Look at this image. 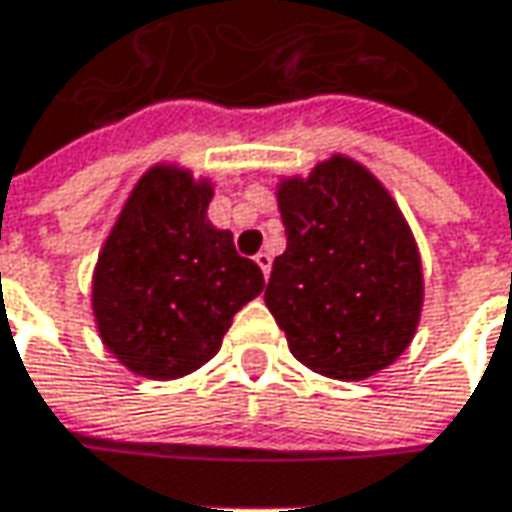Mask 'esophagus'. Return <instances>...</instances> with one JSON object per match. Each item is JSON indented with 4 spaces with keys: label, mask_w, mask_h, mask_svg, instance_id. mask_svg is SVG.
<instances>
[{
    "label": "esophagus",
    "mask_w": 512,
    "mask_h": 512,
    "mask_svg": "<svg viewBox=\"0 0 512 512\" xmlns=\"http://www.w3.org/2000/svg\"><path fill=\"white\" fill-rule=\"evenodd\" d=\"M256 265L262 267V273H265V276H270V265H273V256H270L267 250L256 253Z\"/></svg>",
    "instance_id": "obj_1"
}]
</instances>
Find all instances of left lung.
I'll use <instances>...</instances> for the list:
<instances>
[{
    "instance_id": "1",
    "label": "left lung",
    "mask_w": 512,
    "mask_h": 512,
    "mask_svg": "<svg viewBox=\"0 0 512 512\" xmlns=\"http://www.w3.org/2000/svg\"><path fill=\"white\" fill-rule=\"evenodd\" d=\"M287 247L265 305L313 373L362 382L413 342L424 302L419 247L393 196L342 153L279 182Z\"/></svg>"
}]
</instances>
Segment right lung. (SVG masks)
<instances>
[{
	"instance_id": "add662e5",
	"label": "right lung",
	"mask_w": 512,
	"mask_h": 512,
	"mask_svg": "<svg viewBox=\"0 0 512 512\" xmlns=\"http://www.w3.org/2000/svg\"><path fill=\"white\" fill-rule=\"evenodd\" d=\"M213 185L176 165L130 190L93 270V316L110 353L145 379H179L210 362L227 327L265 287L233 233L207 219Z\"/></svg>"
}]
</instances>
